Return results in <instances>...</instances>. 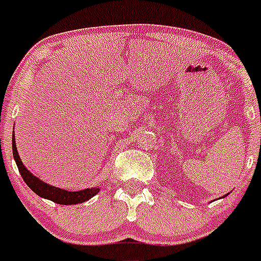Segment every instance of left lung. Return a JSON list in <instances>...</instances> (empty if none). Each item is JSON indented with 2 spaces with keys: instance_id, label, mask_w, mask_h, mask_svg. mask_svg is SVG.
Segmentation results:
<instances>
[{
  "instance_id": "8db88e82",
  "label": "left lung",
  "mask_w": 261,
  "mask_h": 261,
  "mask_svg": "<svg viewBox=\"0 0 261 261\" xmlns=\"http://www.w3.org/2000/svg\"><path fill=\"white\" fill-rule=\"evenodd\" d=\"M226 196H227V195H226Z\"/></svg>"
}]
</instances>
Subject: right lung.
Masks as SVG:
<instances>
[{
    "label": "right lung",
    "mask_w": 261,
    "mask_h": 261,
    "mask_svg": "<svg viewBox=\"0 0 261 261\" xmlns=\"http://www.w3.org/2000/svg\"><path fill=\"white\" fill-rule=\"evenodd\" d=\"M13 155L14 159H15V162H17L18 170H19L20 175H22L23 180L26 181L27 186H29L36 195L40 196V197L52 200V201L56 202V204L74 205L80 204V202L87 201V200H90L93 196H95L96 193L99 192V188H89V190L78 191V192H70V191L61 190V188H57V187L49 186V184L41 181L39 177H36L35 175H32L31 172L23 166L22 161H20L19 158V154H18L17 146H15V138H14V136Z\"/></svg>",
    "instance_id": "obj_1"
}]
</instances>
